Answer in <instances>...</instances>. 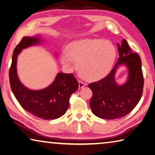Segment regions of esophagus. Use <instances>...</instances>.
<instances>
[{"instance_id":"obj_1","label":"esophagus","mask_w":155,"mask_h":155,"mask_svg":"<svg viewBox=\"0 0 155 155\" xmlns=\"http://www.w3.org/2000/svg\"><path fill=\"white\" fill-rule=\"evenodd\" d=\"M78 84H79V88H82L83 87H84L85 86H86V84L83 82L82 81H79V82H78Z\"/></svg>"}]
</instances>
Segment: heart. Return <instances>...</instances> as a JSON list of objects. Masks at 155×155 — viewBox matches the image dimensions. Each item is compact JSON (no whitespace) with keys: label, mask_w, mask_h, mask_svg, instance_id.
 <instances>
[{"label":"heart","mask_w":155,"mask_h":155,"mask_svg":"<svg viewBox=\"0 0 155 155\" xmlns=\"http://www.w3.org/2000/svg\"><path fill=\"white\" fill-rule=\"evenodd\" d=\"M67 52L62 53L61 61L65 67H73L78 62L80 75L88 81H97L110 73L114 63L116 51L109 41L101 39H83L68 45Z\"/></svg>","instance_id":"b5f03b06"}]
</instances>
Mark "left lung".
I'll use <instances>...</instances> for the list:
<instances>
[{
	"label": "left lung",
	"mask_w": 155,
	"mask_h": 155,
	"mask_svg": "<svg viewBox=\"0 0 155 155\" xmlns=\"http://www.w3.org/2000/svg\"><path fill=\"white\" fill-rule=\"evenodd\" d=\"M119 58L114 67L104 79L88 84L93 92L90 101L92 112L97 117L107 120L126 116L134 109L142 97L143 77L142 62L137 53L123 39L122 44L117 43ZM121 65L129 71L127 82L122 85L115 82L116 70Z\"/></svg>",
	"instance_id": "1"
}]
</instances>
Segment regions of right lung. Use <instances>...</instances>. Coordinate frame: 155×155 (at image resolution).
I'll list each match as a JSON object with an SVG mask.
<instances>
[{"label": "right lung", "mask_w": 155, "mask_h": 155, "mask_svg": "<svg viewBox=\"0 0 155 155\" xmlns=\"http://www.w3.org/2000/svg\"><path fill=\"white\" fill-rule=\"evenodd\" d=\"M39 36L24 37L16 46L9 69L11 88L21 106L36 117L54 120L61 117L69 107L71 94L78 90V82L72 73H58L47 88L33 91L24 86L17 73L18 56L23 49L41 42Z\"/></svg>", "instance_id": "1"}]
</instances>
